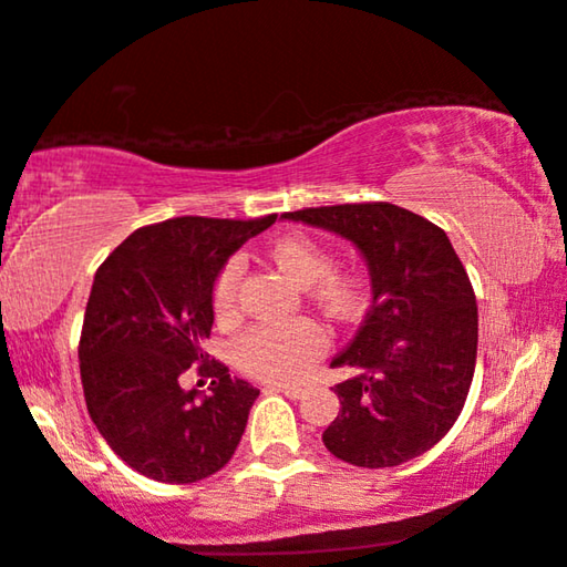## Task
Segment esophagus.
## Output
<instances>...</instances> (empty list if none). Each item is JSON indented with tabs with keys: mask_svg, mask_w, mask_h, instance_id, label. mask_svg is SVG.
<instances>
[{
	"mask_svg": "<svg viewBox=\"0 0 567 567\" xmlns=\"http://www.w3.org/2000/svg\"><path fill=\"white\" fill-rule=\"evenodd\" d=\"M269 389L272 391H280V393H285L287 399H292V401H298V399H302L305 396V389L302 385H290V383H275V385H269Z\"/></svg>",
	"mask_w": 567,
	"mask_h": 567,
	"instance_id": "obj_1",
	"label": "esophagus"
}]
</instances>
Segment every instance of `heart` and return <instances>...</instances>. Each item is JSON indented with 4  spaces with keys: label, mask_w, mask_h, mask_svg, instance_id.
Instances as JSON below:
<instances>
[{
    "label": "heart",
    "mask_w": 567,
    "mask_h": 567,
    "mask_svg": "<svg viewBox=\"0 0 567 567\" xmlns=\"http://www.w3.org/2000/svg\"><path fill=\"white\" fill-rule=\"evenodd\" d=\"M267 259L292 282L308 287L310 298L328 312H346L355 300V280L330 269L328 249L305 231H287L269 241ZM241 265L229 259L212 287V312L221 326L237 318V285ZM328 350V336L316 320L295 318L259 322L237 340V363L262 381H298Z\"/></svg>",
    "instance_id": "b5f03b06"
}]
</instances>
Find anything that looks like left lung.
<instances>
[{
	"instance_id": "left-lung-1",
	"label": "left lung",
	"mask_w": 567,
	"mask_h": 567,
	"mask_svg": "<svg viewBox=\"0 0 567 567\" xmlns=\"http://www.w3.org/2000/svg\"><path fill=\"white\" fill-rule=\"evenodd\" d=\"M282 219L353 241L371 275V310L330 363L350 375L336 385L340 413L322 444L365 470L429 452L460 419L477 363V298L446 231L389 202Z\"/></svg>"
}]
</instances>
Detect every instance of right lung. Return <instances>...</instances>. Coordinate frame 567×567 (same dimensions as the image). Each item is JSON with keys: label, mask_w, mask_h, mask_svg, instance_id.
Returning <instances> with one entry per match:
<instances>
[{"label": "right lung", "mask_w": 567, "mask_h": 567, "mask_svg": "<svg viewBox=\"0 0 567 567\" xmlns=\"http://www.w3.org/2000/svg\"><path fill=\"white\" fill-rule=\"evenodd\" d=\"M275 219H166L133 231L97 267L78 348L80 381L101 436L143 477L192 484L235 454L259 391L229 379L202 340L214 326L219 269ZM194 362L213 379L212 394L181 385Z\"/></svg>", "instance_id": "right-lung-1"}]
</instances>
